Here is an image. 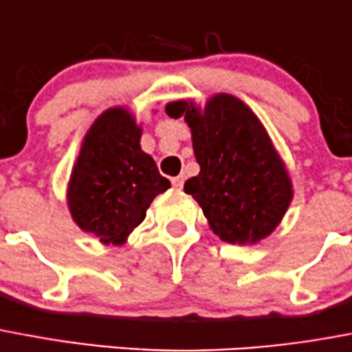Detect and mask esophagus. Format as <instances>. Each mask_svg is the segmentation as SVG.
Segmentation results:
<instances>
[{
    "instance_id": "esophagus-1",
    "label": "esophagus",
    "mask_w": 352,
    "mask_h": 352,
    "mask_svg": "<svg viewBox=\"0 0 352 352\" xmlns=\"http://www.w3.org/2000/svg\"><path fill=\"white\" fill-rule=\"evenodd\" d=\"M170 182H173V185L176 187V189H182V187H184V184H185V178H184V176H176V178H173Z\"/></svg>"
}]
</instances>
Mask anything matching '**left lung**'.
Wrapping results in <instances>:
<instances>
[{
	"instance_id": "obj_1",
	"label": "left lung",
	"mask_w": 352,
	"mask_h": 352,
	"mask_svg": "<svg viewBox=\"0 0 352 352\" xmlns=\"http://www.w3.org/2000/svg\"><path fill=\"white\" fill-rule=\"evenodd\" d=\"M167 114L185 116L192 131L199 174L184 189L204 209L214 234L238 245L271 234L292 198L291 179L251 109L218 94L204 112L176 101L168 103Z\"/></svg>"
}]
</instances>
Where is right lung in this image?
Instances as JSON below:
<instances>
[{
    "mask_svg": "<svg viewBox=\"0 0 352 352\" xmlns=\"http://www.w3.org/2000/svg\"><path fill=\"white\" fill-rule=\"evenodd\" d=\"M142 131L123 109H111L87 132L69 187L72 218L105 243H123L170 182L140 147Z\"/></svg>",
    "mask_w": 352,
    "mask_h": 352,
    "instance_id": "right-lung-1",
    "label": "right lung"
}]
</instances>
